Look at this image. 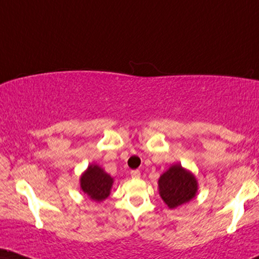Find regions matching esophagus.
Returning a JSON list of instances; mask_svg holds the SVG:
<instances>
[{"instance_id":"1","label":"esophagus","mask_w":259,"mask_h":259,"mask_svg":"<svg viewBox=\"0 0 259 259\" xmlns=\"http://www.w3.org/2000/svg\"><path fill=\"white\" fill-rule=\"evenodd\" d=\"M130 175H132V178L139 179L140 177H141V172L139 171V169H135V171H132V173H130Z\"/></svg>"}]
</instances>
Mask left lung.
<instances>
[{
  "mask_svg": "<svg viewBox=\"0 0 259 259\" xmlns=\"http://www.w3.org/2000/svg\"><path fill=\"white\" fill-rule=\"evenodd\" d=\"M159 195L169 209H176L192 201L198 191V182L190 169L175 163L160 176Z\"/></svg>",
  "mask_w": 259,
  "mask_h": 259,
  "instance_id": "obj_1",
  "label": "left lung"
}]
</instances>
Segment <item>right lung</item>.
Segmentation results:
<instances>
[{
    "instance_id": "1",
    "label": "right lung",
    "mask_w": 259,
    "mask_h": 259,
    "mask_svg": "<svg viewBox=\"0 0 259 259\" xmlns=\"http://www.w3.org/2000/svg\"><path fill=\"white\" fill-rule=\"evenodd\" d=\"M113 185V178L97 163H90L81 173L80 188L92 201L103 202L109 197Z\"/></svg>"
}]
</instances>
